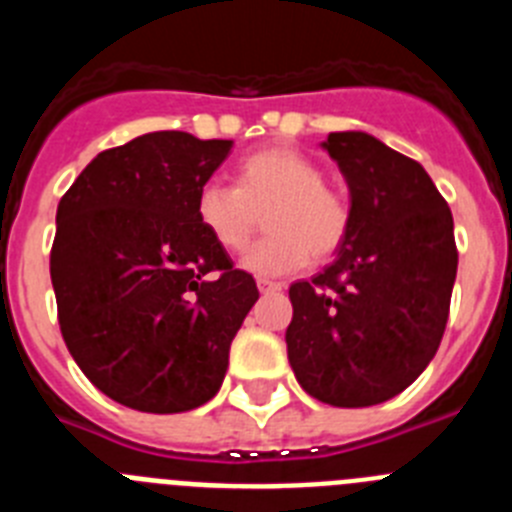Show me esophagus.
Listing matches in <instances>:
<instances>
[{
	"label": "esophagus",
	"mask_w": 512,
	"mask_h": 512,
	"mask_svg": "<svg viewBox=\"0 0 512 512\" xmlns=\"http://www.w3.org/2000/svg\"><path fill=\"white\" fill-rule=\"evenodd\" d=\"M256 284H259L261 292H279L282 289V284L271 282V279H256Z\"/></svg>",
	"instance_id": "esophagus-1"
}]
</instances>
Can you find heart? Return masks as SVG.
<instances>
[{"mask_svg":"<svg viewBox=\"0 0 512 512\" xmlns=\"http://www.w3.org/2000/svg\"><path fill=\"white\" fill-rule=\"evenodd\" d=\"M269 233L243 256V269L259 277H282L330 259L346 243L351 212L341 194L325 187V174L310 156L277 146L248 153L235 166V187L217 179L194 197V217L217 246L238 253L251 241L256 212Z\"/></svg>","mask_w":512,"mask_h":512,"instance_id":"1","label":"heart"}]
</instances>
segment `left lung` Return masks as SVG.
Listing matches in <instances>:
<instances>
[{
    "instance_id": "1",
    "label": "left lung",
    "mask_w": 512,
    "mask_h": 512,
    "mask_svg": "<svg viewBox=\"0 0 512 512\" xmlns=\"http://www.w3.org/2000/svg\"><path fill=\"white\" fill-rule=\"evenodd\" d=\"M351 194L336 261L289 287L287 356L307 395L369 408L400 395L436 356L459 253L454 217L413 158L361 130L320 143Z\"/></svg>"
}]
</instances>
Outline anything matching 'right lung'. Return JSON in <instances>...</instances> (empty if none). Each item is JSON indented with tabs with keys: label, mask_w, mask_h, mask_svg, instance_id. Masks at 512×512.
<instances>
[{
	"label": "right lung",
	"mask_w": 512,
	"mask_h": 512,
	"mask_svg": "<svg viewBox=\"0 0 512 512\" xmlns=\"http://www.w3.org/2000/svg\"><path fill=\"white\" fill-rule=\"evenodd\" d=\"M233 140L161 130L102 151L56 212L51 282L63 341L89 382L140 413L217 395L259 289L194 217Z\"/></svg>",
	"instance_id": "right-lung-1"
}]
</instances>
